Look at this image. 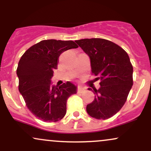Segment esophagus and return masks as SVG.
Wrapping results in <instances>:
<instances>
[{"instance_id": "obj_1", "label": "esophagus", "mask_w": 151, "mask_h": 151, "mask_svg": "<svg viewBox=\"0 0 151 151\" xmlns=\"http://www.w3.org/2000/svg\"><path fill=\"white\" fill-rule=\"evenodd\" d=\"M77 91L79 93H83L84 92V91H86V89L84 87H83V86H78V89H77Z\"/></svg>"}]
</instances>
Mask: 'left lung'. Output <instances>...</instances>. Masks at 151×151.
Instances as JSON below:
<instances>
[{
    "label": "left lung",
    "instance_id": "obj_1",
    "mask_svg": "<svg viewBox=\"0 0 151 151\" xmlns=\"http://www.w3.org/2000/svg\"><path fill=\"white\" fill-rule=\"evenodd\" d=\"M91 62V72L99 79V89L89 88L94 100L86 112L96 119H107L120 111L133 86V66L128 54L115 43L101 38L76 40Z\"/></svg>",
    "mask_w": 151,
    "mask_h": 151
}]
</instances>
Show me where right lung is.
Wrapping results in <instances>:
<instances>
[{"label": "right lung", "instance_id": "1", "mask_svg": "<svg viewBox=\"0 0 151 151\" xmlns=\"http://www.w3.org/2000/svg\"><path fill=\"white\" fill-rule=\"evenodd\" d=\"M77 47L72 40H45L30 47L18 62L19 91L29 110L45 122L61 120L67 111V99L77 93L73 83L67 81L58 87L52 85L51 79L60 55Z\"/></svg>", "mask_w": 151, "mask_h": 151}]
</instances>
